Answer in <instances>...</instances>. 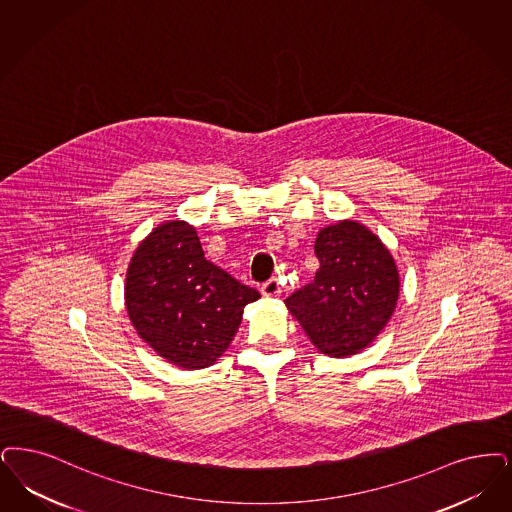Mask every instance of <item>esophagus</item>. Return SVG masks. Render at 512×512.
I'll list each match as a JSON object with an SVG mask.
<instances>
[{
	"label": "esophagus",
	"mask_w": 512,
	"mask_h": 512,
	"mask_svg": "<svg viewBox=\"0 0 512 512\" xmlns=\"http://www.w3.org/2000/svg\"><path fill=\"white\" fill-rule=\"evenodd\" d=\"M282 293V287H280V282L276 280V278H270L268 282H265L263 286H261V295L266 297V299H272V297H278Z\"/></svg>",
	"instance_id": "1"
}]
</instances>
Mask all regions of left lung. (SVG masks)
Returning <instances> with one entry per match:
<instances>
[{
    "instance_id": "obj_1",
    "label": "left lung",
    "mask_w": 512,
    "mask_h": 512,
    "mask_svg": "<svg viewBox=\"0 0 512 512\" xmlns=\"http://www.w3.org/2000/svg\"><path fill=\"white\" fill-rule=\"evenodd\" d=\"M314 280L286 299L310 343L331 358L369 347L389 324L400 297L398 266L377 234L358 221L320 228Z\"/></svg>"
}]
</instances>
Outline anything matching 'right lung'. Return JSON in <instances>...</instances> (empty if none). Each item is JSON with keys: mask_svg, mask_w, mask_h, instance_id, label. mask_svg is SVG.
Listing matches in <instances>:
<instances>
[{"mask_svg": "<svg viewBox=\"0 0 512 512\" xmlns=\"http://www.w3.org/2000/svg\"><path fill=\"white\" fill-rule=\"evenodd\" d=\"M125 308L139 337L177 368L213 366L232 343L257 289L204 257L186 221L156 226L137 246L125 274Z\"/></svg>", "mask_w": 512, "mask_h": 512, "instance_id": "obj_1", "label": "right lung"}]
</instances>
